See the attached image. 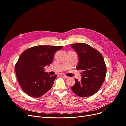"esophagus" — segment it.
Listing matches in <instances>:
<instances>
[{
	"label": "esophagus",
	"instance_id": "obj_1",
	"mask_svg": "<svg viewBox=\"0 0 126 126\" xmlns=\"http://www.w3.org/2000/svg\"><path fill=\"white\" fill-rule=\"evenodd\" d=\"M60 76H62V77H63V78H66V79H67V78H68V76H67L66 75H65L64 74H60Z\"/></svg>",
	"mask_w": 126,
	"mask_h": 126
}]
</instances>
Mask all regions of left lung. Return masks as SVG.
Returning a JSON list of instances; mask_svg holds the SVG:
<instances>
[{"instance_id":"obj_1","label":"left lung","mask_w":126,"mask_h":126,"mask_svg":"<svg viewBox=\"0 0 126 126\" xmlns=\"http://www.w3.org/2000/svg\"><path fill=\"white\" fill-rule=\"evenodd\" d=\"M78 56L77 70H80L81 80L75 79L71 87L78 96L87 97L96 94L105 81L107 69L103 56L96 49L83 43L71 45Z\"/></svg>"}]
</instances>
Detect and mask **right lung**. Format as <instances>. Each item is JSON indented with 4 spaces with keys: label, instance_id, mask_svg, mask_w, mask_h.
<instances>
[{
    "label": "right lung",
    "instance_id": "obj_1",
    "mask_svg": "<svg viewBox=\"0 0 126 126\" xmlns=\"http://www.w3.org/2000/svg\"><path fill=\"white\" fill-rule=\"evenodd\" d=\"M63 46H37L22 53L15 67L18 81L28 96L39 98L50 90L57 75L50 76L44 72L49 66L55 53Z\"/></svg>",
    "mask_w": 126,
    "mask_h": 126
}]
</instances>
